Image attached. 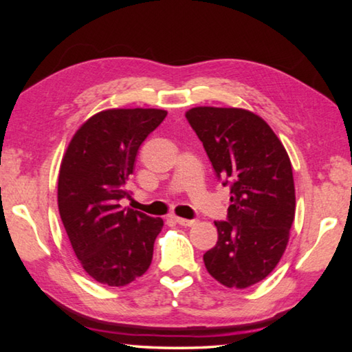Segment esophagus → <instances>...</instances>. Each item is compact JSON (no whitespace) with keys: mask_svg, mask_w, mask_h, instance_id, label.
Listing matches in <instances>:
<instances>
[{"mask_svg":"<svg viewBox=\"0 0 352 352\" xmlns=\"http://www.w3.org/2000/svg\"><path fill=\"white\" fill-rule=\"evenodd\" d=\"M177 223H180L182 226H192L195 225V220H189V219H183V217H174Z\"/></svg>","mask_w":352,"mask_h":352,"instance_id":"1","label":"esophagus"}]
</instances>
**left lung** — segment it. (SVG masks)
Masks as SVG:
<instances>
[{
    "mask_svg": "<svg viewBox=\"0 0 352 352\" xmlns=\"http://www.w3.org/2000/svg\"><path fill=\"white\" fill-rule=\"evenodd\" d=\"M186 119L217 178L231 186L228 220L214 222L219 239L204 254L205 267L226 287L247 289L270 275L287 247L295 219L290 158L253 111L194 107Z\"/></svg>",
    "mask_w": 352,
    "mask_h": 352,
    "instance_id": "obj_1",
    "label": "left lung"
}]
</instances>
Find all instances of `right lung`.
Returning a JSON list of instances; mask_svg holds the SVG:
<instances>
[{
	"label": "right lung",
	"instance_id": "right-lung-1",
	"mask_svg": "<svg viewBox=\"0 0 352 352\" xmlns=\"http://www.w3.org/2000/svg\"><path fill=\"white\" fill-rule=\"evenodd\" d=\"M168 115L158 109H110L87 119L60 164L58 212L77 259L100 284L121 287L147 272L163 219L126 210L119 200L142 141Z\"/></svg>",
	"mask_w": 352,
	"mask_h": 352
}]
</instances>
